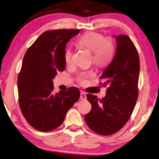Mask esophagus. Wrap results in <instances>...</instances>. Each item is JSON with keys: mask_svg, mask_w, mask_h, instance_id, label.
I'll use <instances>...</instances> for the list:
<instances>
[{"mask_svg": "<svg viewBox=\"0 0 159 159\" xmlns=\"http://www.w3.org/2000/svg\"><path fill=\"white\" fill-rule=\"evenodd\" d=\"M87 97H86V94H85L84 92H81V93H80V100H86Z\"/></svg>", "mask_w": 159, "mask_h": 159, "instance_id": "34e87169", "label": "esophagus"}]
</instances>
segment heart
<instances>
[{"label": "heart", "mask_w": 159, "mask_h": 159, "mask_svg": "<svg viewBox=\"0 0 159 159\" xmlns=\"http://www.w3.org/2000/svg\"><path fill=\"white\" fill-rule=\"evenodd\" d=\"M77 43L81 47L92 52L93 61L97 65L105 66L112 60L115 54L114 43L110 39H104L102 34L96 32H87L77 39ZM64 60L67 65L72 62V51L67 49L64 53ZM94 76L93 72H81L78 76L80 83H86L88 78Z\"/></svg>", "instance_id": "heart-1"}]
</instances>
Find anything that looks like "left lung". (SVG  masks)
Masks as SVG:
<instances>
[{
  "label": "left lung",
  "instance_id": "8db88e82",
  "mask_svg": "<svg viewBox=\"0 0 159 159\" xmlns=\"http://www.w3.org/2000/svg\"><path fill=\"white\" fill-rule=\"evenodd\" d=\"M116 52L100 79L109 84L106 95L101 100L92 94L87 99L92 105L84 120L92 130L102 135L118 132L127 123L136 103L140 61L137 49L128 36H114Z\"/></svg>",
  "mask_w": 159,
  "mask_h": 159
}]
</instances>
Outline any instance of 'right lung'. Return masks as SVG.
I'll return each instance as SVG.
<instances>
[{"label": "right lung", "instance_id": "1", "mask_svg": "<svg viewBox=\"0 0 159 159\" xmlns=\"http://www.w3.org/2000/svg\"><path fill=\"white\" fill-rule=\"evenodd\" d=\"M79 33L78 29L45 31L25 54L17 81L18 101L23 116L36 130L58 128L79 100L80 92L75 87L53 93V80L65 69L66 44Z\"/></svg>", "mask_w": 159, "mask_h": 159}]
</instances>
